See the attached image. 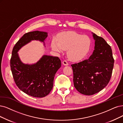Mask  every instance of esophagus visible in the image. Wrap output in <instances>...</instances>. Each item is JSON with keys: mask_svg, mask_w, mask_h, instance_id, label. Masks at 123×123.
I'll list each match as a JSON object with an SVG mask.
<instances>
[{"mask_svg": "<svg viewBox=\"0 0 123 123\" xmlns=\"http://www.w3.org/2000/svg\"><path fill=\"white\" fill-rule=\"evenodd\" d=\"M62 63H63V64L64 65H65V66L68 65V62H67L66 60H64V61H63L62 62Z\"/></svg>", "mask_w": 123, "mask_h": 123, "instance_id": "1", "label": "esophagus"}]
</instances>
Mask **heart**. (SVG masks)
I'll return each instance as SVG.
<instances>
[{
	"mask_svg": "<svg viewBox=\"0 0 123 123\" xmlns=\"http://www.w3.org/2000/svg\"><path fill=\"white\" fill-rule=\"evenodd\" d=\"M91 40L89 36L74 31L62 34L58 42L53 40L52 48L54 51L61 52L67 49V56L73 61H79L86 57L89 53Z\"/></svg>",
	"mask_w": 123,
	"mask_h": 123,
	"instance_id": "obj_1",
	"label": "heart"
}]
</instances>
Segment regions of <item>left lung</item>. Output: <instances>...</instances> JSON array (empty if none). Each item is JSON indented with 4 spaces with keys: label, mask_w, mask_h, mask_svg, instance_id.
Wrapping results in <instances>:
<instances>
[{
    "label": "left lung",
    "mask_w": 123,
    "mask_h": 123,
    "mask_svg": "<svg viewBox=\"0 0 123 123\" xmlns=\"http://www.w3.org/2000/svg\"><path fill=\"white\" fill-rule=\"evenodd\" d=\"M92 34L95 47L91 56L71 65L74 87L86 95H94L106 87L111 80L114 63L110 45L102 37Z\"/></svg>",
    "instance_id": "8db88e82"
}]
</instances>
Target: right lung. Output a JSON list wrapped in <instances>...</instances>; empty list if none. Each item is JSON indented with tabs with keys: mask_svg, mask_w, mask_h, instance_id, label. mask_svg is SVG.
<instances>
[{
	"mask_svg": "<svg viewBox=\"0 0 123 123\" xmlns=\"http://www.w3.org/2000/svg\"><path fill=\"white\" fill-rule=\"evenodd\" d=\"M45 32L35 31L26 33L13 47L10 61L11 68L15 82L23 92L31 96L42 98L48 95L53 87L54 79L61 66L58 57L43 55L33 64L23 63L18 52L31 40H39L44 44L47 37Z\"/></svg>",
	"mask_w": 123,
	"mask_h": 123,
	"instance_id": "1",
	"label": "right lung"
}]
</instances>
